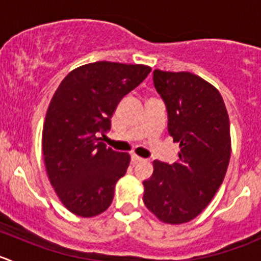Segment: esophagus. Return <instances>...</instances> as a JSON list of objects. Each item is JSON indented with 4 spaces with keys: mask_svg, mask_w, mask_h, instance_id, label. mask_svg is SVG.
<instances>
[{
    "mask_svg": "<svg viewBox=\"0 0 261 261\" xmlns=\"http://www.w3.org/2000/svg\"><path fill=\"white\" fill-rule=\"evenodd\" d=\"M131 162L134 163V164H138V163H141V162H145V159L141 156H138V155L133 154L131 155Z\"/></svg>",
    "mask_w": 261,
    "mask_h": 261,
    "instance_id": "esophagus-1",
    "label": "esophagus"
}]
</instances>
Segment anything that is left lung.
<instances>
[{
	"label": "left lung",
	"mask_w": 261,
	"mask_h": 261,
	"mask_svg": "<svg viewBox=\"0 0 261 261\" xmlns=\"http://www.w3.org/2000/svg\"><path fill=\"white\" fill-rule=\"evenodd\" d=\"M152 81L179 151L173 164L154 160L143 199L160 221L178 225L197 217L222 184L231 155L230 120L220 92L198 75L155 69Z\"/></svg>",
	"instance_id": "obj_1"
}]
</instances>
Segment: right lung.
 I'll return each mask as SVG.
<instances>
[{
  "mask_svg": "<svg viewBox=\"0 0 261 261\" xmlns=\"http://www.w3.org/2000/svg\"><path fill=\"white\" fill-rule=\"evenodd\" d=\"M150 72L141 64L96 62L72 70L55 91L43 128L44 162L58 197L74 215L93 217L112 203L130 155L99 136L111 128L121 99Z\"/></svg>",
  "mask_w": 261,
  "mask_h": 261,
  "instance_id": "right-lung-1",
  "label": "right lung"
}]
</instances>
